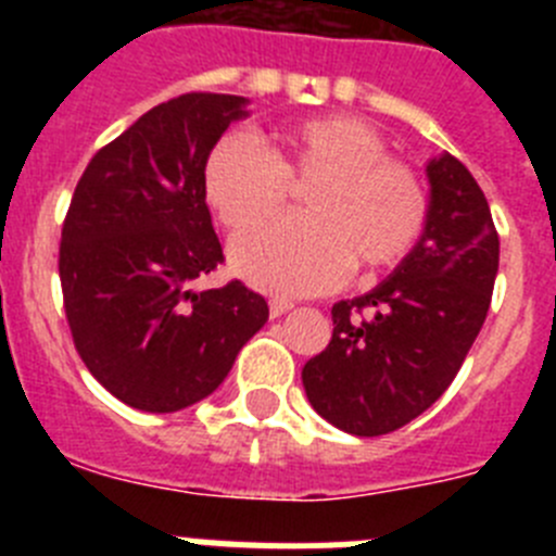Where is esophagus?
Masks as SVG:
<instances>
[{"label":"esophagus","mask_w":556,"mask_h":556,"mask_svg":"<svg viewBox=\"0 0 556 556\" xmlns=\"http://www.w3.org/2000/svg\"><path fill=\"white\" fill-rule=\"evenodd\" d=\"M292 306L294 303L287 301V298H273V301H269V317H281V314H287Z\"/></svg>","instance_id":"esophagus-1"}]
</instances>
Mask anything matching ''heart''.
<instances>
[{"instance_id": "obj_1", "label": "heart", "mask_w": 556, "mask_h": 556, "mask_svg": "<svg viewBox=\"0 0 556 556\" xmlns=\"http://www.w3.org/2000/svg\"><path fill=\"white\" fill-rule=\"evenodd\" d=\"M289 184H314L306 217L258 225L230 250L236 273L269 292H323L337 287L351 264L367 273L395 267L429 223L424 180L387 159L381 132L356 116L281 127L269 155L228 136L208 152L203 169L205 198L230 230L273 217L287 203Z\"/></svg>"}]
</instances>
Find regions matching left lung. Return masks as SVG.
<instances>
[{"instance_id":"left-lung-1","label":"left lung","mask_w":556,"mask_h":556,"mask_svg":"<svg viewBox=\"0 0 556 556\" xmlns=\"http://www.w3.org/2000/svg\"><path fill=\"white\" fill-rule=\"evenodd\" d=\"M429 223L390 278L333 303V333L303 367L308 404L337 429L378 437L424 415L448 390L488 317L498 233L468 166L426 164Z\"/></svg>"}]
</instances>
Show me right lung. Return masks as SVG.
Wrapping results in <instances>:
<instances>
[{"instance_id": "add662e5", "label": "right lung", "mask_w": 556, "mask_h": 556, "mask_svg": "<svg viewBox=\"0 0 556 556\" xmlns=\"http://www.w3.org/2000/svg\"><path fill=\"white\" fill-rule=\"evenodd\" d=\"M244 97L161 102L83 172L61 233V287L91 376L132 409L164 415L217 390L267 323L242 281L194 289L223 262L203 169Z\"/></svg>"}]
</instances>
